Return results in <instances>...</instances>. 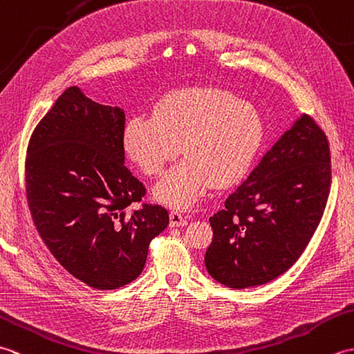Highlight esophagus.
<instances>
[{"label":"esophagus","mask_w":354,"mask_h":354,"mask_svg":"<svg viewBox=\"0 0 354 354\" xmlns=\"http://www.w3.org/2000/svg\"><path fill=\"white\" fill-rule=\"evenodd\" d=\"M184 225H187V219L178 212H170V227H184Z\"/></svg>","instance_id":"1"}]
</instances>
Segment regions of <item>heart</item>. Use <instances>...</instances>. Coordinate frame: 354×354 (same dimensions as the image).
I'll return each instance as SVG.
<instances>
[{
  "label": "heart",
  "mask_w": 354,
  "mask_h": 354,
  "mask_svg": "<svg viewBox=\"0 0 354 354\" xmlns=\"http://www.w3.org/2000/svg\"><path fill=\"white\" fill-rule=\"evenodd\" d=\"M263 141V123L250 103L223 89L193 86L165 94L153 115L127 120L123 146L149 176L183 152L156 185L155 196L175 208H189L209 187H228L250 169Z\"/></svg>",
  "instance_id": "b5f03b06"
}]
</instances>
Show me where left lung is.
Listing matches in <instances>:
<instances>
[{"label":"left lung","instance_id":"left-lung-1","mask_svg":"<svg viewBox=\"0 0 354 354\" xmlns=\"http://www.w3.org/2000/svg\"><path fill=\"white\" fill-rule=\"evenodd\" d=\"M330 147L309 115L298 118L257 167L209 217L213 240L205 268L232 289L266 284L309 245L332 185Z\"/></svg>","mask_w":354,"mask_h":354}]
</instances>
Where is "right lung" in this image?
Masks as SVG:
<instances>
[{
    "instance_id": "right-lung-1",
    "label": "right lung",
    "mask_w": 354,
    "mask_h": 354,
    "mask_svg": "<svg viewBox=\"0 0 354 354\" xmlns=\"http://www.w3.org/2000/svg\"><path fill=\"white\" fill-rule=\"evenodd\" d=\"M124 112L66 88L30 137L26 193L37 234L59 265L93 289L123 288L169 225L124 165Z\"/></svg>"
}]
</instances>
